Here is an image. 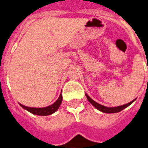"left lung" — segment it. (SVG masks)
Wrapping results in <instances>:
<instances>
[{
	"mask_svg": "<svg viewBox=\"0 0 148 148\" xmlns=\"http://www.w3.org/2000/svg\"><path fill=\"white\" fill-rule=\"evenodd\" d=\"M86 96L87 98V99L88 100V101L90 102L93 106H94L95 108H97L98 110H99L100 112H104V113H117V112H119L122 111L123 109H125V108H127V106H129L131 104H132L133 102L134 101V100L132 101L131 102L127 104H125V105H123V106H118V107H106V106H101L100 104L97 103L96 101H95L94 100L91 99L90 97L88 96V95L86 94Z\"/></svg>",
	"mask_w": 148,
	"mask_h": 148,
	"instance_id": "1",
	"label": "left lung"
}]
</instances>
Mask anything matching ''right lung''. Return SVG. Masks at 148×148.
Returning a JSON list of instances; mask_svg holds the SVG:
<instances>
[{
	"instance_id": "1",
	"label": "right lung",
	"mask_w": 148,
	"mask_h": 148,
	"mask_svg": "<svg viewBox=\"0 0 148 148\" xmlns=\"http://www.w3.org/2000/svg\"><path fill=\"white\" fill-rule=\"evenodd\" d=\"M62 94H60L59 99L54 102L53 105L44 108H31V107H27L25 106H23L20 104V106L21 107L24 108L25 110L29 112L32 114H36V115H41V116H47V115H49V114H53L54 112H56L58 110V108H60V105L62 103Z\"/></svg>"
}]
</instances>
